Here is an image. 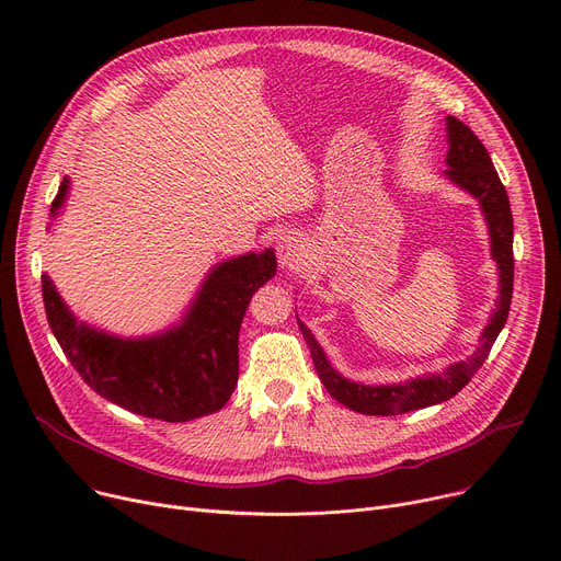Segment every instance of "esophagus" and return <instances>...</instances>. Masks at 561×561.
<instances>
[{"label":"esophagus","mask_w":561,"mask_h":561,"mask_svg":"<svg viewBox=\"0 0 561 561\" xmlns=\"http://www.w3.org/2000/svg\"><path fill=\"white\" fill-rule=\"evenodd\" d=\"M277 261L282 271H298L305 265L302 241L296 233H284L277 241Z\"/></svg>","instance_id":"esophagus-1"}]
</instances>
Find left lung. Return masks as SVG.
<instances>
[{
    "label": "left lung",
    "instance_id": "1",
    "mask_svg": "<svg viewBox=\"0 0 561 561\" xmlns=\"http://www.w3.org/2000/svg\"><path fill=\"white\" fill-rule=\"evenodd\" d=\"M446 131H448V170L444 172L446 180L455 186L473 195L480 202V209L484 214L489 236H491V256L497 263V302L489 318V325L480 334V345L466 362H457L448 366L444 373H432L423 377H414L400 385H362V381H352L334 370L328 362L325 352L318 345L313 334L307 330L305 322L298 320L300 332L311 350V359L316 373L328 393L345 404L352 411H359L366 416H398L407 411L432 407L438 402H446L457 396L473 377L484 359L489 357L491 345L495 343L500 330L505 328L510 305H512V290H514V218L510 209L507 191L500 182V176L491 163V157L482 140L470 131L457 117H446Z\"/></svg>",
    "mask_w": 561,
    "mask_h": 561
}]
</instances>
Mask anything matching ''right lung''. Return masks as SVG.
Returning <instances> with one entry per match:
<instances>
[{
	"label": "right lung",
	"mask_w": 561,
	"mask_h": 561,
	"mask_svg": "<svg viewBox=\"0 0 561 561\" xmlns=\"http://www.w3.org/2000/svg\"><path fill=\"white\" fill-rule=\"evenodd\" d=\"M70 180L51 202L58 216ZM277 273L275 252L220 261L206 275L182 322L165 332L123 339L77 320L43 275L49 328L95 393L145 419L186 423L222 409L239 381V330L254 293Z\"/></svg>",
	"instance_id": "obj_1"
}]
</instances>
